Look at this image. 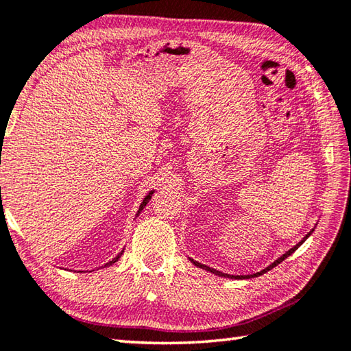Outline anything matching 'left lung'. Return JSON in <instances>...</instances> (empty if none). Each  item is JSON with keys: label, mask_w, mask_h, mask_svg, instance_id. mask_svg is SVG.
<instances>
[{"label": "left lung", "mask_w": 351, "mask_h": 351, "mask_svg": "<svg viewBox=\"0 0 351 351\" xmlns=\"http://www.w3.org/2000/svg\"><path fill=\"white\" fill-rule=\"evenodd\" d=\"M312 232H313V230L312 231H308L307 232V234L303 237V240H300V242L297 243V245H295L293 246V248H291L289 251H286L285 254H283V256H281V257H278L277 260H276V262H274V263H271L269 266H266L265 267V269H262V271H260V272H256V274H251V276H230V274H223V272H221V271H216V269H213V267H210V266H207V265H202V263H199V262H196V260H193V258H190L189 257V260H190V262L191 263H193L195 266H197V267H201V269H204V271H208V272H211V274H215V276H217V277H225V278H234V280H245V278H254V277H258V276H263V274H266L267 271H271L272 269V267H276L277 265H280L281 262H283V260L285 258H287V257H289L291 256V254H293L295 251H297L298 248H300V246L301 245H303L304 242H306V239L308 237V236H311L312 234Z\"/></svg>", "instance_id": "8db88e82"}]
</instances>
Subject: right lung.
<instances>
[{
  "instance_id": "1",
  "label": "right lung",
  "mask_w": 351,
  "mask_h": 351,
  "mask_svg": "<svg viewBox=\"0 0 351 351\" xmlns=\"http://www.w3.org/2000/svg\"><path fill=\"white\" fill-rule=\"evenodd\" d=\"M1 190V189H0ZM152 195H154V190H150L149 191V193L146 195V196H144V199H143V202L140 204V208H138V211H136V216H138L140 215V213H141V210L144 208V207H146V205H147V202L150 201V199H152ZM123 252H125V250H121V252H119V254H117V256L111 260V262H109V263H106L105 266H101V267H108V266H112L115 262H119V258L123 256ZM82 272H84V271H82Z\"/></svg>"
}]
</instances>
